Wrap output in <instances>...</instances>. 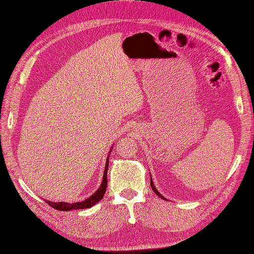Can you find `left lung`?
<instances>
[{"instance_id":"1","label":"left lung","mask_w":254,"mask_h":254,"mask_svg":"<svg viewBox=\"0 0 254 254\" xmlns=\"http://www.w3.org/2000/svg\"><path fill=\"white\" fill-rule=\"evenodd\" d=\"M150 186H151V189H152V191L156 193L160 198H162V199H164V200H167V198H165L157 189H156V187H154V185H153V182H152V180H151V175H150Z\"/></svg>"}]
</instances>
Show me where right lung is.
Masks as SVG:
<instances>
[{"instance_id": "obj_1", "label": "right lung", "mask_w": 254, "mask_h": 254, "mask_svg": "<svg viewBox=\"0 0 254 254\" xmlns=\"http://www.w3.org/2000/svg\"><path fill=\"white\" fill-rule=\"evenodd\" d=\"M113 146L110 148L108 158L106 161V167H105V171H104V176H103V181L101 184V187L96 190L95 193H93L90 197H88L87 199L80 201V202H73V203H69V202H53L50 200H46V202L48 204H50L52 207H54L55 209H58V211H70V209H83V208H89L91 206H93L94 204H96L98 201H101L103 199V197L106 193V189H107V185H108V181H107V173H108V168H109V158H110V153L112 151Z\"/></svg>"}]
</instances>
